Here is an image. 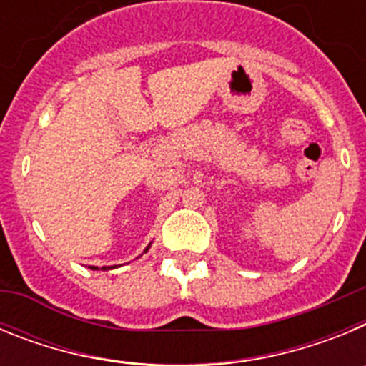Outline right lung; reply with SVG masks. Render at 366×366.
Returning a JSON list of instances; mask_svg holds the SVG:
<instances>
[{
  "label": "right lung",
  "instance_id": "1",
  "mask_svg": "<svg viewBox=\"0 0 366 366\" xmlns=\"http://www.w3.org/2000/svg\"><path fill=\"white\" fill-rule=\"evenodd\" d=\"M147 251H148V247H147ZM92 269H99V267H92ZM102 269H108V267H102Z\"/></svg>",
  "mask_w": 366,
  "mask_h": 366
}]
</instances>
